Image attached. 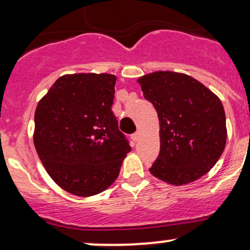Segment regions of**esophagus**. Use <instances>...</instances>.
<instances>
[{"label":"esophagus","mask_w":250,"mask_h":250,"mask_svg":"<svg viewBox=\"0 0 250 250\" xmlns=\"http://www.w3.org/2000/svg\"><path fill=\"white\" fill-rule=\"evenodd\" d=\"M139 137H140V133H135V134L131 135V139H133V141H135V142L139 140Z\"/></svg>","instance_id":"obj_1"}]
</instances>
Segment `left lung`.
I'll return each instance as SVG.
<instances>
[{
	"label": "left lung",
	"instance_id": "left-lung-1",
	"mask_svg": "<svg viewBox=\"0 0 250 250\" xmlns=\"http://www.w3.org/2000/svg\"><path fill=\"white\" fill-rule=\"evenodd\" d=\"M137 82L160 121V154L150 173L173 186L188 185L207 174L226 147L221 100L182 73L155 71Z\"/></svg>",
	"mask_w": 250,
	"mask_h": 250
}]
</instances>
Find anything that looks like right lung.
I'll return each instance as SVG.
<instances>
[{"mask_svg": "<svg viewBox=\"0 0 250 250\" xmlns=\"http://www.w3.org/2000/svg\"><path fill=\"white\" fill-rule=\"evenodd\" d=\"M116 80L111 74H67L37 103V155L54 182L76 196L110 187L131 150L111 111Z\"/></svg>", "mask_w": 250, "mask_h": 250, "instance_id": "add662e5", "label": "right lung"}]
</instances>
